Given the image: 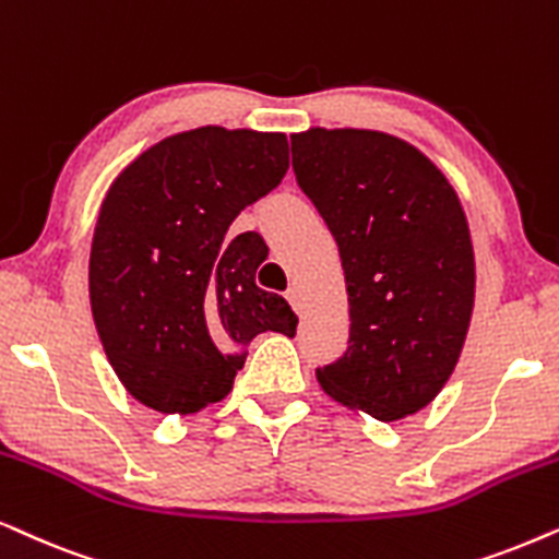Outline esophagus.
<instances>
[{"mask_svg": "<svg viewBox=\"0 0 559 559\" xmlns=\"http://www.w3.org/2000/svg\"><path fill=\"white\" fill-rule=\"evenodd\" d=\"M286 301L288 304H292V307L296 309V311H301V301H299V292H296V288L292 286V288H288V292H286Z\"/></svg>", "mask_w": 559, "mask_h": 559, "instance_id": "34e87169", "label": "esophagus"}]
</instances>
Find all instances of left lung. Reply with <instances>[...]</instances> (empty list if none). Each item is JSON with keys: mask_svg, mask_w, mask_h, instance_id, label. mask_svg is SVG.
Returning a JSON list of instances; mask_svg holds the SVG:
<instances>
[{"mask_svg": "<svg viewBox=\"0 0 559 559\" xmlns=\"http://www.w3.org/2000/svg\"><path fill=\"white\" fill-rule=\"evenodd\" d=\"M296 183L337 240L349 347L317 368L330 396L378 421L416 414L448 383L475 296L471 229L440 168L373 130L292 135Z\"/></svg>", "mask_w": 559, "mask_h": 559, "instance_id": "left-lung-1", "label": "left lung"}]
</instances>
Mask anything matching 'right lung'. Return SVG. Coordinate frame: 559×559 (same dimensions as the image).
<instances>
[{
	"mask_svg": "<svg viewBox=\"0 0 559 559\" xmlns=\"http://www.w3.org/2000/svg\"><path fill=\"white\" fill-rule=\"evenodd\" d=\"M286 170L281 132L199 128L160 140L111 183L88 294L104 353L140 404L199 412L227 396L252 337L296 334L284 296L255 286L260 237H227Z\"/></svg>",
	"mask_w": 559,
	"mask_h": 559,
	"instance_id": "1",
	"label": "right lung"
}]
</instances>
